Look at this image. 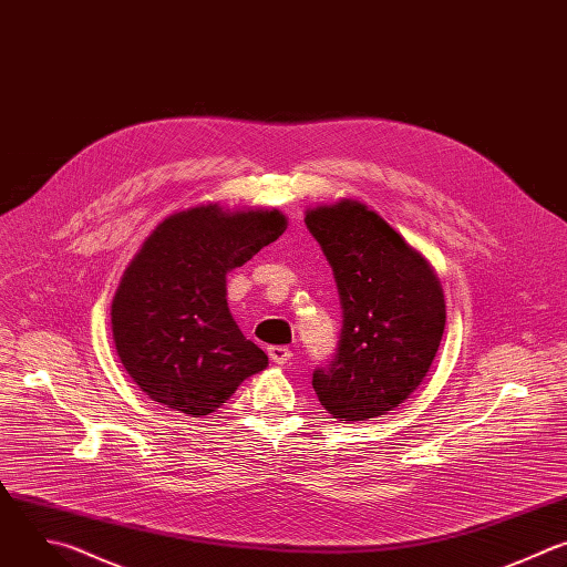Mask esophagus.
<instances>
[{"label": "esophagus", "mask_w": 567, "mask_h": 567, "mask_svg": "<svg viewBox=\"0 0 567 567\" xmlns=\"http://www.w3.org/2000/svg\"><path fill=\"white\" fill-rule=\"evenodd\" d=\"M268 355H270V360L275 364H288L290 358H292V351L288 347H270Z\"/></svg>", "instance_id": "esophagus-1"}]
</instances>
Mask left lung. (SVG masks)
Wrapping results in <instances>:
<instances>
[{
	"label": "left lung",
	"instance_id": "1",
	"mask_svg": "<svg viewBox=\"0 0 567 567\" xmlns=\"http://www.w3.org/2000/svg\"><path fill=\"white\" fill-rule=\"evenodd\" d=\"M342 303L334 355L312 389L334 417L393 411L424 380L444 332V297L429 264L358 200L306 212Z\"/></svg>",
	"mask_w": 567,
	"mask_h": 567
}]
</instances>
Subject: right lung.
Returning <instances> with one entry per match:
<instances>
[{"label":"right lung","mask_w":567,"mask_h":567,"mask_svg":"<svg viewBox=\"0 0 567 567\" xmlns=\"http://www.w3.org/2000/svg\"><path fill=\"white\" fill-rule=\"evenodd\" d=\"M286 230L277 209L200 205L165 218L130 264L111 303L118 358L132 380L169 409L200 417L266 369L225 299V275Z\"/></svg>","instance_id":"right-lung-1"}]
</instances>
